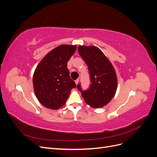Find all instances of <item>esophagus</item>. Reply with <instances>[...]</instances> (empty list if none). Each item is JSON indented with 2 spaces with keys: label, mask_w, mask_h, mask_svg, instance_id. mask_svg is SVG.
<instances>
[{
  "label": "esophagus",
  "mask_w": 157,
  "mask_h": 157,
  "mask_svg": "<svg viewBox=\"0 0 157 157\" xmlns=\"http://www.w3.org/2000/svg\"><path fill=\"white\" fill-rule=\"evenodd\" d=\"M78 82H79V80L78 79H77V80H75V83H76V84H77V85L78 84Z\"/></svg>",
  "instance_id": "34e87169"
}]
</instances>
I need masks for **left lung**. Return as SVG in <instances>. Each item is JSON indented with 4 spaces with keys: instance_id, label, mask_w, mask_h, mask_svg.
Instances as JSON below:
<instances>
[{
    "instance_id": "1",
    "label": "left lung",
    "mask_w": 157,
    "mask_h": 157,
    "mask_svg": "<svg viewBox=\"0 0 157 157\" xmlns=\"http://www.w3.org/2000/svg\"><path fill=\"white\" fill-rule=\"evenodd\" d=\"M78 51L88 66L91 84L86 90H82L80 84L77 85V88L90 106L103 107L111 100L117 91V77L115 69L96 46H79Z\"/></svg>"
}]
</instances>
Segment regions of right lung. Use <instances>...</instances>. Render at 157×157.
<instances>
[{
  "label": "right lung",
  "instance_id": "obj_1",
  "mask_svg": "<svg viewBox=\"0 0 157 157\" xmlns=\"http://www.w3.org/2000/svg\"><path fill=\"white\" fill-rule=\"evenodd\" d=\"M77 49L75 45L62 44L51 50L37 65L33 83L38 100L51 109L63 106L76 84L71 78L67 62Z\"/></svg>",
  "mask_w": 157,
  "mask_h": 157
}]
</instances>
